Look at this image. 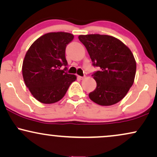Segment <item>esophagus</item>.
Wrapping results in <instances>:
<instances>
[{
    "label": "esophagus",
    "mask_w": 157,
    "mask_h": 157,
    "mask_svg": "<svg viewBox=\"0 0 157 157\" xmlns=\"http://www.w3.org/2000/svg\"><path fill=\"white\" fill-rule=\"evenodd\" d=\"M77 77H78V78L80 79V80H83V79L85 78V76H83V77H82V76H78Z\"/></svg>",
    "instance_id": "esophagus-1"
}]
</instances>
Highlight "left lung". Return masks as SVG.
Returning a JSON list of instances; mask_svg holds the SVG:
<instances>
[{
  "instance_id": "left-lung-1",
  "label": "left lung",
  "mask_w": 157,
  "mask_h": 157,
  "mask_svg": "<svg viewBox=\"0 0 157 157\" xmlns=\"http://www.w3.org/2000/svg\"><path fill=\"white\" fill-rule=\"evenodd\" d=\"M93 66L100 67L92 76L96 88L89 98L101 106L115 104L126 96L133 84L136 63L131 51L120 40L106 35H80Z\"/></svg>"
}]
</instances>
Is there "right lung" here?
Returning a JSON list of instances; mask_svg holds the SVG:
<instances>
[{"label": "right lung", "mask_w": 157, "mask_h": 157, "mask_svg": "<svg viewBox=\"0 0 157 157\" xmlns=\"http://www.w3.org/2000/svg\"><path fill=\"white\" fill-rule=\"evenodd\" d=\"M73 39L74 35L68 33H47L37 39L26 53L24 81L32 95L43 104L60 101L76 80L75 75L66 72L65 51Z\"/></svg>", "instance_id": "obj_1"}]
</instances>
